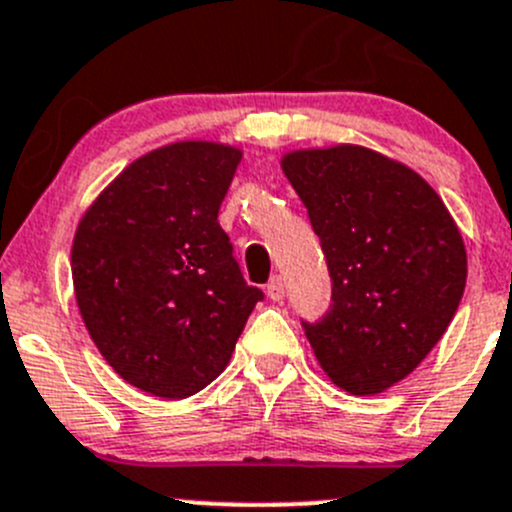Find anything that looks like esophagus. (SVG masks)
Wrapping results in <instances>:
<instances>
[{
  "mask_svg": "<svg viewBox=\"0 0 512 512\" xmlns=\"http://www.w3.org/2000/svg\"><path fill=\"white\" fill-rule=\"evenodd\" d=\"M267 297H270L272 302L285 300V282H282L280 277H272L270 280V285H267Z\"/></svg>",
  "mask_w": 512,
  "mask_h": 512,
  "instance_id": "1",
  "label": "esophagus"
}]
</instances>
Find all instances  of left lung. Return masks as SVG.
<instances>
[{
    "label": "left lung",
    "mask_w": 512,
    "mask_h": 512,
    "mask_svg": "<svg viewBox=\"0 0 512 512\" xmlns=\"http://www.w3.org/2000/svg\"><path fill=\"white\" fill-rule=\"evenodd\" d=\"M282 172L307 207L332 280L320 322H302L325 375L350 395L405 380L460 305L468 255L438 192L360 145L295 150Z\"/></svg>",
    "instance_id": "left-lung-1"
}]
</instances>
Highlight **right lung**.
<instances>
[{
    "label": "right lung",
    "instance_id": "obj_1",
    "mask_svg": "<svg viewBox=\"0 0 512 512\" xmlns=\"http://www.w3.org/2000/svg\"><path fill=\"white\" fill-rule=\"evenodd\" d=\"M242 152L187 140L152 150L79 220L72 282L104 360L155 398L207 388L230 362L262 290L217 222Z\"/></svg>",
    "mask_w": 512,
    "mask_h": 512
}]
</instances>
